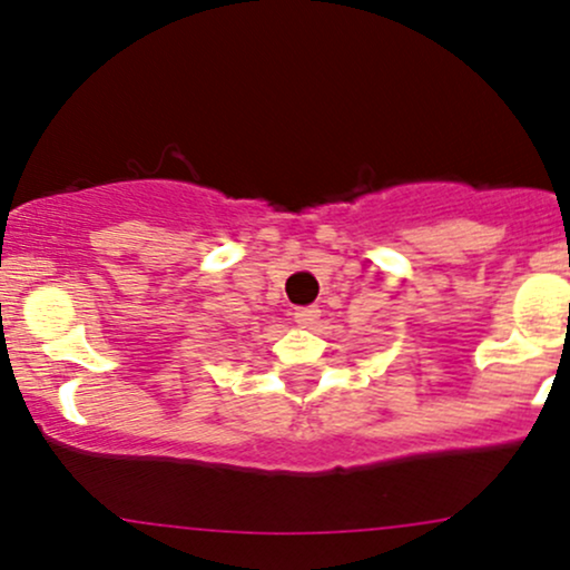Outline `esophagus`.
Here are the masks:
<instances>
[{"mask_svg": "<svg viewBox=\"0 0 570 570\" xmlns=\"http://www.w3.org/2000/svg\"><path fill=\"white\" fill-rule=\"evenodd\" d=\"M318 316H322V311H318V305H305V307H294V322L303 324V326H311L318 322Z\"/></svg>", "mask_w": 570, "mask_h": 570, "instance_id": "34e87169", "label": "esophagus"}]
</instances>
